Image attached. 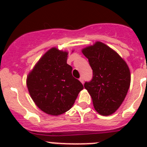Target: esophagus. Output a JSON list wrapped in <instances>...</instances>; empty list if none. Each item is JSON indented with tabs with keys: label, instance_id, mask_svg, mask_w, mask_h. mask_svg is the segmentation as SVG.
I'll return each instance as SVG.
<instances>
[{
	"label": "esophagus",
	"instance_id": "esophagus-1",
	"mask_svg": "<svg viewBox=\"0 0 147 147\" xmlns=\"http://www.w3.org/2000/svg\"><path fill=\"white\" fill-rule=\"evenodd\" d=\"M79 80H80V82L82 83V84H83V83H84V79H83V78H82V77H81V78H80Z\"/></svg>",
	"mask_w": 147,
	"mask_h": 147
}]
</instances>
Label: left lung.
<instances>
[{"mask_svg": "<svg viewBox=\"0 0 147 147\" xmlns=\"http://www.w3.org/2000/svg\"><path fill=\"white\" fill-rule=\"evenodd\" d=\"M92 69V79L85 82L84 88L92 99L100 115L113 114L122 104L131 82L128 65L115 51L101 42L82 50Z\"/></svg>", "mask_w": 147, "mask_h": 147, "instance_id": "8db88e82", "label": "left lung"}]
</instances>
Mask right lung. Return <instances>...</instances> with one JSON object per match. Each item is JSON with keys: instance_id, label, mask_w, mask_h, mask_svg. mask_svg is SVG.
Returning a JSON list of instances; mask_svg holds the SVG:
<instances>
[{"instance_id": "right-lung-1", "label": "right lung", "mask_w": 147, "mask_h": 147, "mask_svg": "<svg viewBox=\"0 0 147 147\" xmlns=\"http://www.w3.org/2000/svg\"><path fill=\"white\" fill-rule=\"evenodd\" d=\"M67 52L53 47L45 53L28 75L27 87L35 105L50 115H62L75 103L84 88L67 64Z\"/></svg>"}]
</instances>
